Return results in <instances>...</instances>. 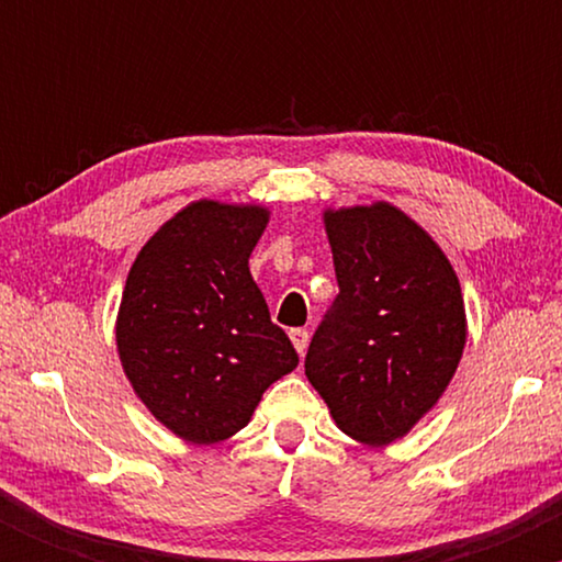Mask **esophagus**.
I'll use <instances>...</instances> for the list:
<instances>
[{"label":"esophagus","instance_id":"1","mask_svg":"<svg viewBox=\"0 0 562 562\" xmlns=\"http://www.w3.org/2000/svg\"><path fill=\"white\" fill-rule=\"evenodd\" d=\"M290 340H293L295 351L303 357V353H306V346H308V333L303 330V327H295V330H290Z\"/></svg>","mask_w":562,"mask_h":562}]
</instances>
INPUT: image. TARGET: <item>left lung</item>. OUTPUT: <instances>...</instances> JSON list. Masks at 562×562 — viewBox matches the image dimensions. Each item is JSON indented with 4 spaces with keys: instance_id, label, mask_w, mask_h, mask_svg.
Here are the masks:
<instances>
[{
    "instance_id": "8db88e82",
    "label": "left lung",
    "mask_w": 562,
    "mask_h": 562,
    "mask_svg": "<svg viewBox=\"0 0 562 562\" xmlns=\"http://www.w3.org/2000/svg\"><path fill=\"white\" fill-rule=\"evenodd\" d=\"M338 299L314 333L306 378L335 425L370 447L409 434L454 378L468 340L460 280L396 205L327 209Z\"/></svg>"
}]
</instances>
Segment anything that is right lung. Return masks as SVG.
<instances>
[{"label": "right lung", "mask_w": 562, "mask_h": 562, "mask_svg": "<svg viewBox=\"0 0 562 562\" xmlns=\"http://www.w3.org/2000/svg\"><path fill=\"white\" fill-rule=\"evenodd\" d=\"M267 224L263 205L195 200L128 269L115 319L121 367L150 415L190 443L235 436L263 391L299 367L250 277Z\"/></svg>", "instance_id": "right-lung-1"}]
</instances>
